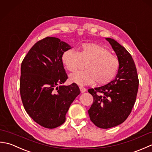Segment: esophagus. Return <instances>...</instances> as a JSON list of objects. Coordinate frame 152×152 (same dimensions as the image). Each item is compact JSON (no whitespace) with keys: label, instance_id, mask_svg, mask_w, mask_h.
<instances>
[{"label":"esophagus","instance_id":"obj_1","mask_svg":"<svg viewBox=\"0 0 152 152\" xmlns=\"http://www.w3.org/2000/svg\"><path fill=\"white\" fill-rule=\"evenodd\" d=\"M80 91L81 93H84L86 91V89L85 88H83V87H80Z\"/></svg>","mask_w":152,"mask_h":152}]
</instances>
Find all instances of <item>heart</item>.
I'll return each mask as SVG.
<instances>
[{
  "instance_id": "obj_1",
  "label": "heart",
  "mask_w": 152,
  "mask_h": 152,
  "mask_svg": "<svg viewBox=\"0 0 152 152\" xmlns=\"http://www.w3.org/2000/svg\"><path fill=\"white\" fill-rule=\"evenodd\" d=\"M62 62L66 69L75 72L81 63H86L84 70L71 74V82L79 86L90 85L96 82L106 84L114 78L119 67L118 58L107 48L95 43H84L78 51L69 49L62 55Z\"/></svg>"
}]
</instances>
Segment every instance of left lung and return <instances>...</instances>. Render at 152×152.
<instances>
[{
    "mask_svg": "<svg viewBox=\"0 0 152 152\" xmlns=\"http://www.w3.org/2000/svg\"><path fill=\"white\" fill-rule=\"evenodd\" d=\"M109 42L119 61V67L114 79L108 84L88 92L93 103L88 110L91 121L102 129L120 125L129 115L137 99L138 74L133 57L125 48L111 38Z\"/></svg>",
    "mask_w": 152,
    "mask_h": 152,
    "instance_id": "8db88e82",
    "label": "left lung"
}]
</instances>
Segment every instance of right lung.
Wrapping results in <instances>:
<instances>
[{
    "label": "right lung",
    "mask_w": 152,
    "mask_h": 152,
    "mask_svg": "<svg viewBox=\"0 0 152 152\" xmlns=\"http://www.w3.org/2000/svg\"><path fill=\"white\" fill-rule=\"evenodd\" d=\"M56 37L37 42L22 61L20 94L30 117L44 127L53 129L65 121V115L80 91L76 83L64 86L68 76L62 55L71 49Z\"/></svg>",
    "instance_id": "1"
}]
</instances>
